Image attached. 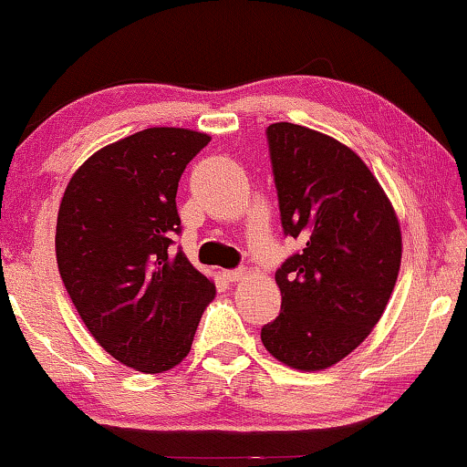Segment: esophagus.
I'll list each match as a JSON object with an SVG mask.
<instances>
[{"instance_id":"34e87169","label":"esophagus","mask_w":467,"mask_h":467,"mask_svg":"<svg viewBox=\"0 0 467 467\" xmlns=\"http://www.w3.org/2000/svg\"><path fill=\"white\" fill-rule=\"evenodd\" d=\"M223 276H225L229 283H235V280H242L246 276V270L244 267H238V270H225L223 272Z\"/></svg>"}]
</instances>
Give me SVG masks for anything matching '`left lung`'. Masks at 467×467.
I'll return each instance as SVG.
<instances>
[{
	"mask_svg": "<svg viewBox=\"0 0 467 467\" xmlns=\"http://www.w3.org/2000/svg\"><path fill=\"white\" fill-rule=\"evenodd\" d=\"M265 133L280 223L302 251L276 270L283 304L261 342L285 366L317 372L353 353L385 312L401 264L400 223L348 146L293 123Z\"/></svg>",
	"mask_w": 467,
	"mask_h": 467,
	"instance_id": "8db88e82",
	"label": "left lung"
}]
</instances>
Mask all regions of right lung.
Masks as SVG:
<instances>
[{
    "instance_id": "obj_1",
    "label": "right lung",
    "mask_w": 467,
    "mask_h": 467,
    "mask_svg": "<svg viewBox=\"0 0 467 467\" xmlns=\"http://www.w3.org/2000/svg\"><path fill=\"white\" fill-rule=\"evenodd\" d=\"M210 136L150 127L76 170L57 216L55 251L82 323L114 359L159 374L189 355L214 283L174 251L176 191Z\"/></svg>"
}]
</instances>
